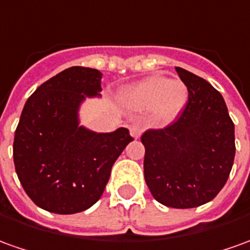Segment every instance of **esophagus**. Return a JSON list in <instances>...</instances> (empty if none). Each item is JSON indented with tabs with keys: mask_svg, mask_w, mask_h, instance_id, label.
Here are the masks:
<instances>
[{
	"mask_svg": "<svg viewBox=\"0 0 250 250\" xmlns=\"http://www.w3.org/2000/svg\"><path fill=\"white\" fill-rule=\"evenodd\" d=\"M130 134H131L135 139H138L139 137H141V134H142V127L139 125H132L131 127H130Z\"/></svg>",
	"mask_w": 250,
	"mask_h": 250,
	"instance_id": "1",
	"label": "esophagus"
}]
</instances>
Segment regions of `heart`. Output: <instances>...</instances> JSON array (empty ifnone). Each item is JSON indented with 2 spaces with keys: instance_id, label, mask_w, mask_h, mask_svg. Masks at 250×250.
I'll return each mask as SVG.
<instances>
[{
  "instance_id": "b5f03b06",
  "label": "heart",
  "mask_w": 250,
  "mask_h": 250,
  "mask_svg": "<svg viewBox=\"0 0 250 250\" xmlns=\"http://www.w3.org/2000/svg\"><path fill=\"white\" fill-rule=\"evenodd\" d=\"M189 90L181 81H169L164 76H150L145 81L125 87L120 100L130 108L153 109L161 122L174 120L185 109Z\"/></svg>"
}]
</instances>
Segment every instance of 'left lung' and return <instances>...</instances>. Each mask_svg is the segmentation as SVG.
Listing matches in <instances>:
<instances>
[{"label":"left lung","mask_w":250,"mask_h":250,"mask_svg":"<svg viewBox=\"0 0 250 250\" xmlns=\"http://www.w3.org/2000/svg\"><path fill=\"white\" fill-rule=\"evenodd\" d=\"M189 90L182 115L164 128L147 130L144 174L152 196L171 208H196L218 196L235 156L234 123L218 90L175 67Z\"/></svg>","instance_id":"8db88e82"}]
</instances>
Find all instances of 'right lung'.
I'll return each instance as SVG.
<instances>
[{
	"instance_id": "add662e5",
	"label": "right lung",
	"mask_w": 250,
	"mask_h": 250,
	"mask_svg": "<svg viewBox=\"0 0 250 250\" xmlns=\"http://www.w3.org/2000/svg\"><path fill=\"white\" fill-rule=\"evenodd\" d=\"M103 74L71 67L42 83L27 100L13 141L16 174L40 208L71 215L100 200L113 163L132 141L120 127L94 132L79 125L86 97H100Z\"/></svg>"
}]
</instances>
